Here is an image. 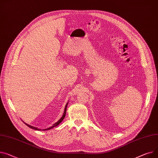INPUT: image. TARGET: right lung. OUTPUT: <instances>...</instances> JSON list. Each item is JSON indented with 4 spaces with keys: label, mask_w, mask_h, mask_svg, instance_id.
<instances>
[{
    "label": "right lung",
    "mask_w": 158,
    "mask_h": 158,
    "mask_svg": "<svg viewBox=\"0 0 158 158\" xmlns=\"http://www.w3.org/2000/svg\"><path fill=\"white\" fill-rule=\"evenodd\" d=\"M67 104L68 103H67V105H66V106H65V110H64V114H63V116L61 118V119L58 121V122H56V123H55L51 127H50V128H48V129H46V130H50V129H51V128H54V127H57V126L63 121V119H64V118L65 117V115H66V111H67ZM27 127H30V128H32V129H34V130H39V129H38L37 128H36V127H31V126H30V125H29V124H26V123H25Z\"/></svg>",
    "instance_id": "right-lung-1"
}]
</instances>
